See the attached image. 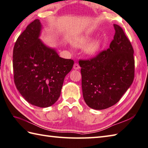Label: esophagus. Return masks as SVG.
<instances>
[{
  "instance_id": "obj_1",
  "label": "esophagus",
  "mask_w": 148,
  "mask_h": 148,
  "mask_svg": "<svg viewBox=\"0 0 148 148\" xmlns=\"http://www.w3.org/2000/svg\"><path fill=\"white\" fill-rule=\"evenodd\" d=\"M79 68H80V66L79 65V64L75 63L73 65V69H79Z\"/></svg>"
}]
</instances>
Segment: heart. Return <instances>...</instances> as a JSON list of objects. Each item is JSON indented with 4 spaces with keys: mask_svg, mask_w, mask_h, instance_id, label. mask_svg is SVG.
<instances>
[{
    "mask_svg": "<svg viewBox=\"0 0 148 148\" xmlns=\"http://www.w3.org/2000/svg\"><path fill=\"white\" fill-rule=\"evenodd\" d=\"M90 40V38L88 37H82L75 40V44L79 47L84 46ZM100 47H101L100 41L99 40H95L89 44L86 49V51L89 55H95L99 51Z\"/></svg>",
    "mask_w": 148,
    "mask_h": 148,
    "instance_id": "heart-1",
    "label": "heart"
}]
</instances>
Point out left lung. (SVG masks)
Returning <instances> with one entry per match:
<instances>
[{"label":"left lung","mask_w":148,"mask_h":148,"mask_svg":"<svg viewBox=\"0 0 148 148\" xmlns=\"http://www.w3.org/2000/svg\"><path fill=\"white\" fill-rule=\"evenodd\" d=\"M110 48L95 57L79 60L83 97L89 107L101 110L117 103L133 83L135 76L133 48L117 24Z\"/></svg>","instance_id":"obj_1"}]
</instances>
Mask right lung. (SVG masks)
Listing matches in <instances>:
<instances>
[{
  "instance_id": "right-lung-1",
  "label": "right lung",
  "mask_w": 148,
  "mask_h": 148,
  "mask_svg": "<svg viewBox=\"0 0 148 148\" xmlns=\"http://www.w3.org/2000/svg\"><path fill=\"white\" fill-rule=\"evenodd\" d=\"M38 19L26 27L16 40L13 51L14 82L29 104L47 108L58 99L66 75L74 61L61 58L54 49L44 45L38 37Z\"/></svg>"
}]
</instances>
